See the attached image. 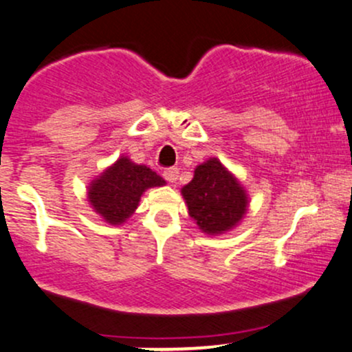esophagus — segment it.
I'll use <instances>...</instances> for the list:
<instances>
[{
	"mask_svg": "<svg viewBox=\"0 0 352 352\" xmlns=\"http://www.w3.org/2000/svg\"><path fill=\"white\" fill-rule=\"evenodd\" d=\"M164 177H165V180H167V182L177 184V180H179V168H175V167L167 168L164 172Z\"/></svg>",
	"mask_w": 352,
	"mask_h": 352,
	"instance_id": "esophagus-1",
	"label": "esophagus"
}]
</instances>
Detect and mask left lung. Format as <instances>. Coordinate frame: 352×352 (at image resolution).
Instances as JSON below:
<instances>
[{"label": "left lung", "mask_w": 352, "mask_h": 352, "mask_svg": "<svg viewBox=\"0 0 352 352\" xmlns=\"http://www.w3.org/2000/svg\"><path fill=\"white\" fill-rule=\"evenodd\" d=\"M180 192L188 207V215L207 235L230 232L249 210L245 187L215 157L197 165L194 179Z\"/></svg>", "instance_id": "8db88e82"}]
</instances>
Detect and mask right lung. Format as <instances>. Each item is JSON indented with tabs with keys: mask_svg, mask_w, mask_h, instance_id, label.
<instances>
[{
	"mask_svg": "<svg viewBox=\"0 0 352 352\" xmlns=\"http://www.w3.org/2000/svg\"><path fill=\"white\" fill-rule=\"evenodd\" d=\"M165 184L152 168L122 155L88 184L87 199L107 223L122 226L135 214L145 190Z\"/></svg>",
	"mask_w": 352,
	"mask_h": 352,
	"instance_id": "add662e5",
	"label": "right lung"
}]
</instances>
